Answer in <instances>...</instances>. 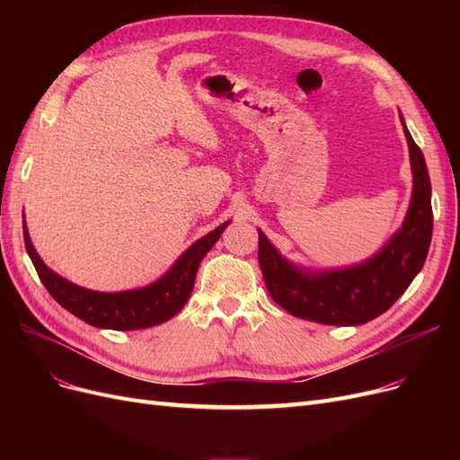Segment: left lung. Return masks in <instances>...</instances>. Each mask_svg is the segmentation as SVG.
Segmentation results:
<instances>
[{
	"label": "left lung",
	"instance_id": "obj_1",
	"mask_svg": "<svg viewBox=\"0 0 460 460\" xmlns=\"http://www.w3.org/2000/svg\"><path fill=\"white\" fill-rule=\"evenodd\" d=\"M402 130L411 153L412 199L401 230L370 261L345 270L309 274L282 259L259 230L264 284L270 297L289 314L330 326L365 324L392 307L424 267L434 228L431 186L422 151L405 122Z\"/></svg>",
	"mask_w": 460,
	"mask_h": 460
}]
</instances>
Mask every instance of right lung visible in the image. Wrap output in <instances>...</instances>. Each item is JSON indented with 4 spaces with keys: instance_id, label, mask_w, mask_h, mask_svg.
<instances>
[{
    "instance_id": "add662e5",
    "label": "right lung",
    "mask_w": 460,
    "mask_h": 460,
    "mask_svg": "<svg viewBox=\"0 0 460 460\" xmlns=\"http://www.w3.org/2000/svg\"><path fill=\"white\" fill-rule=\"evenodd\" d=\"M226 226L228 222L203 235L155 284L142 289L120 291V294H102V291H92L66 282L65 278L49 270L44 261L38 257L29 238V232H26V225L22 222L26 252H29L40 280L49 291V296L61 307H65L80 320H84V323L95 328L111 330L149 328L164 323V320H169L176 313L182 311L188 297L191 296L199 262L203 261L208 249L217 243Z\"/></svg>"
}]
</instances>
